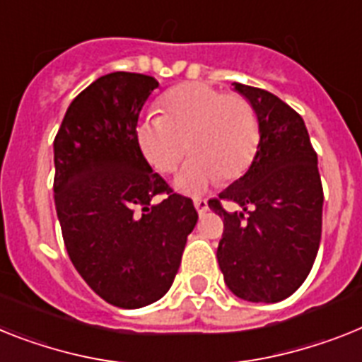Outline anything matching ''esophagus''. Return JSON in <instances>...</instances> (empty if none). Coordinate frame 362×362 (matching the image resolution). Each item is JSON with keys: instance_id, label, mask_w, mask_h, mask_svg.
<instances>
[{"instance_id": "34e87169", "label": "esophagus", "mask_w": 362, "mask_h": 362, "mask_svg": "<svg viewBox=\"0 0 362 362\" xmlns=\"http://www.w3.org/2000/svg\"><path fill=\"white\" fill-rule=\"evenodd\" d=\"M195 208H197V211L202 215L206 209H208V202H206V200H202V199H195Z\"/></svg>"}]
</instances>
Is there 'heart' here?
I'll use <instances>...</instances> for the list:
<instances>
[{"mask_svg":"<svg viewBox=\"0 0 362 362\" xmlns=\"http://www.w3.org/2000/svg\"><path fill=\"white\" fill-rule=\"evenodd\" d=\"M163 115H147L136 141L151 165L169 173L189 148L191 158L175 178L184 195H200L223 176L247 171L259 144L256 112L245 97L221 93L204 83L178 84L160 99Z\"/></svg>","mask_w":362,"mask_h":362,"instance_id":"heart-1","label":"heart"}]
</instances>
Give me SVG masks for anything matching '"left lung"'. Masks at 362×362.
Returning a JSON list of instances; mask_svg holds the SVG:
<instances>
[{
  "mask_svg": "<svg viewBox=\"0 0 362 362\" xmlns=\"http://www.w3.org/2000/svg\"><path fill=\"white\" fill-rule=\"evenodd\" d=\"M259 124L248 171L208 202L224 217L217 259L224 284L248 302L285 300L305 281L322 235V191L317 153L302 115L274 93L233 83ZM240 208L223 209L222 200Z\"/></svg>",
  "mask_w": 362,
  "mask_h": 362,
  "instance_id": "1",
  "label": "left lung"
}]
</instances>
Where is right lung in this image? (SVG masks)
I'll return each mask as SVG.
<instances>
[{
  "label": "right lung",
  "instance_id": "add662e5",
  "mask_svg": "<svg viewBox=\"0 0 362 362\" xmlns=\"http://www.w3.org/2000/svg\"><path fill=\"white\" fill-rule=\"evenodd\" d=\"M158 81L115 71L78 93L54 138V206L73 267L105 302L138 309L171 289L199 214L136 141ZM163 194L154 205L152 199Z\"/></svg>",
  "mask_w": 362,
  "mask_h": 362
}]
</instances>
